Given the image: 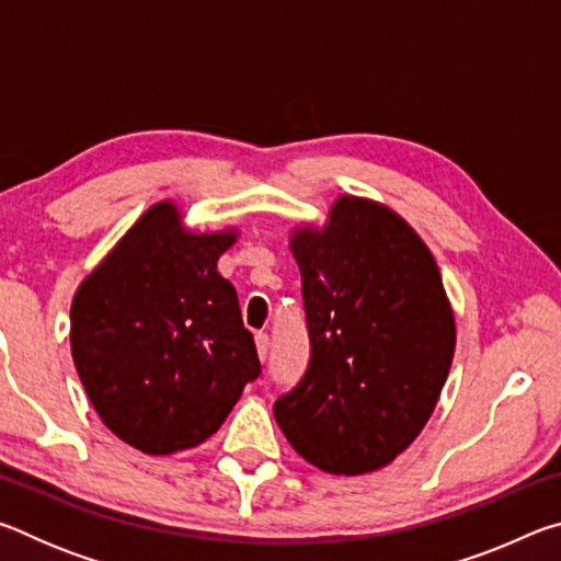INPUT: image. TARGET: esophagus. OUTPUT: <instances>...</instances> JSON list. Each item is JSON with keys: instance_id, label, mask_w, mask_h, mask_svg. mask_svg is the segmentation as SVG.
<instances>
[{"instance_id": "esophagus-1", "label": "esophagus", "mask_w": 561, "mask_h": 561, "mask_svg": "<svg viewBox=\"0 0 561 561\" xmlns=\"http://www.w3.org/2000/svg\"><path fill=\"white\" fill-rule=\"evenodd\" d=\"M254 344H257L260 360H267V354H270V336H267V334H257V336H254Z\"/></svg>"}]
</instances>
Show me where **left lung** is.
I'll list each match as a JSON object with an SVG mask.
<instances>
[{
    "label": "left lung",
    "instance_id": "8db88e82",
    "mask_svg": "<svg viewBox=\"0 0 561 561\" xmlns=\"http://www.w3.org/2000/svg\"><path fill=\"white\" fill-rule=\"evenodd\" d=\"M289 250L311 354L274 417L319 470L386 468L428 423L453 364L438 264L401 215L354 195L334 201L324 227H297Z\"/></svg>",
    "mask_w": 561,
    "mask_h": 561
}]
</instances>
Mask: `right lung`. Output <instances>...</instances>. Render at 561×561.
Here are the masks:
<instances>
[{"label":"right lung","mask_w":561,"mask_h":561,"mask_svg":"<svg viewBox=\"0 0 561 561\" xmlns=\"http://www.w3.org/2000/svg\"><path fill=\"white\" fill-rule=\"evenodd\" d=\"M237 230L190 232L173 201L140 215L71 301V356L103 425L146 455L187 450L260 376L217 260Z\"/></svg>","instance_id":"right-lung-1"}]
</instances>
